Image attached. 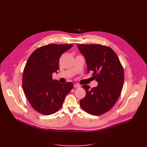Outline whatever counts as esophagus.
<instances>
[{
  "mask_svg": "<svg viewBox=\"0 0 147 147\" xmlns=\"http://www.w3.org/2000/svg\"><path fill=\"white\" fill-rule=\"evenodd\" d=\"M74 88H80V85H79V84H74Z\"/></svg>",
  "mask_w": 147,
  "mask_h": 147,
  "instance_id": "1",
  "label": "esophagus"
}]
</instances>
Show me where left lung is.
Returning a JSON list of instances; mask_svg holds the SVG:
<instances>
[{
	"mask_svg": "<svg viewBox=\"0 0 147 147\" xmlns=\"http://www.w3.org/2000/svg\"><path fill=\"white\" fill-rule=\"evenodd\" d=\"M85 58L88 73L98 82L96 87L83 85L86 96L80 101L88 113L99 115L110 110L117 102L124 82V70L115 53L109 47L98 44L78 45Z\"/></svg>",
	"mask_w": 147,
	"mask_h": 147,
	"instance_id": "1",
	"label": "left lung"
}]
</instances>
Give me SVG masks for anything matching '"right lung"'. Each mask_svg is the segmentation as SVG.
I'll use <instances>...</instances> for the list:
<instances>
[{"label": "right lung", "mask_w": 147, "mask_h": 147, "mask_svg": "<svg viewBox=\"0 0 147 147\" xmlns=\"http://www.w3.org/2000/svg\"><path fill=\"white\" fill-rule=\"evenodd\" d=\"M73 45L49 44L37 49L29 57L22 75V89L33 108L43 115L57 112L72 90L71 82L60 83L52 74L59 70V61Z\"/></svg>", "instance_id": "add662e5"}]
</instances>
